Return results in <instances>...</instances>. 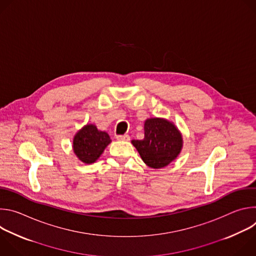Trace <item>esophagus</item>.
I'll use <instances>...</instances> for the list:
<instances>
[{"label":"esophagus","mask_w":256,"mask_h":256,"mask_svg":"<svg viewBox=\"0 0 256 256\" xmlns=\"http://www.w3.org/2000/svg\"><path fill=\"white\" fill-rule=\"evenodd\" d=\"M116 138L118 140H124V142H128V140H130V136L128 134H122V136H116Z\"/></svg>","instance_id":"esophagus-1"}]
</instances>
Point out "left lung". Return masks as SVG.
<instances>
[{
  "label": "left lung",
  "instance_id": "1",
  "mask_svg": "<svg viewBox=\"0 0 256 256\" xmlns=\"http://www.w3.org/2000/svg\"><path fill=\"white\" fill-rule=\"evenodd\" d=\"M144 136L132 140L144 163L154 169L168 166L180 154L184 138L177 126L170 120L161 118H150L144 124Z\"/></svg>",
  "mask_w": 256,
  "mask_h": 256
}]
</instances>
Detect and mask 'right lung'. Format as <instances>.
I'll return each instance as SVG.
<instances>
[{"mask_svg": "<svg viewBox=\"0 0 256 256\" xmlns=\"http://www.w3.org/2000/svg\"><path fill=\"white\" fill-rule=\"evenodd\" d=\"M110 142V136L105 130H98L93 124H87L74 136L72 151L81 162L92 164L99 159Z\"/></svg>", "mask_w": 256, "mask_h": 256, "instance_id": "add662e5", "label": "right lung"}]
</instances>
